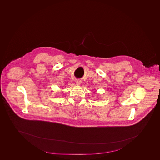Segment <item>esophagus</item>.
Listing matches in <instances>:
<instances>
[{
    "mask_svg": "<svg viewBox=\"0 0 160 160\" xmlns=\"http://www.w3.org/2000/svg\"><path fill=\"white\" fill-rule=\"evenodd\" d=\"M75 82H76V85H80V84H81V81L79 80V79H76V81H75Z\"/></svg>",
    "mask_w": 160,
    "mask_h": 160,
    "instance_id": "esophagus-1",
    "label": "esophagus"
}]
</instances>
